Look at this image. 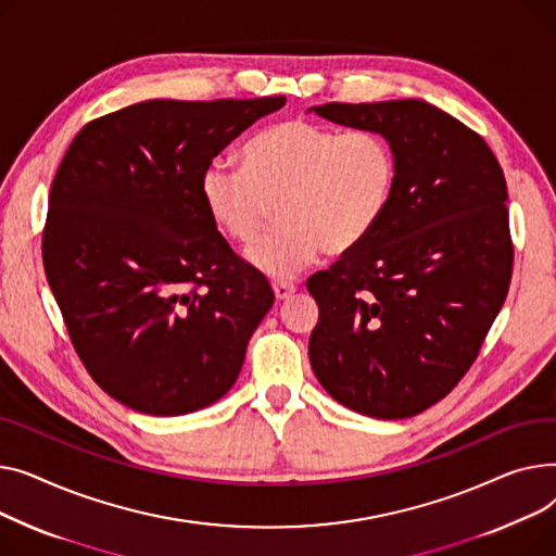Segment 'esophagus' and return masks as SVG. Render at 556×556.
Returning <instances> with one entry per match:
<instances>
[{"label":"esophagus","instance_id":"34e87169","mask_svg":"<svg viewBox=\"0 0 556 556\" xmlns=\"http://www.w3.org/2000/svg\"><path fill=\"white\" fill-rule=\"evenodd\" d=\"M293 291H296V285H293V282H285V280L274 282V293H276L278 301H287Z\"/></svg>","mask_w":556,"mask_h":556}]
</instances>
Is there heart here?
<instances>
[{"instance_id": "1", "label": "heart", "mask_w": 556, "mask_h": 556, "mask_svg": "<svg viewBox=\"0 0 556 556\" xmlns=\"http://www.w3.org/2000/svg\"><path fill=\"white\" fill-rule=\"evenodd\" d=\"M242 163H208L200 194L213 224L240 247L257 242L278 206L282 226L249 253L274 280L293 278L320 251H354L383 217L400 173L395 146L381 132H341L305 118L265 127L244 146Z\"/></svg>"}]
</instances>
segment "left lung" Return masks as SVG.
Listing matches in <instances>:
<instances>
[{"mask_svg":"<svg viewBox=\"0 0 556 556\" xmlns=\"http://www.w3.org/2000/svg\"><path fill=\"white\" fill-rule=\"evenodd\" d=\"M314 112L395 146L400 173L383 217L307 289L316 379L343 406L413 417L473 366L514 267L507 184L471 127L424 101L328 103Z\"/></svg>","mask_w":556,"mask_h":556,"instance_id":"left-lung-1","label":"left lung"}]
</instances>
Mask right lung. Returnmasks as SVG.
<instances>
[{
  "label": "right lung",
  "instance_id": "right-lung-1",
  "mask_svg": "<svg viewBox=\"0 0 556 556\" xmlns=\"http://www.w3.org/2000/svg\"><path fill=\"white\" fill-rule=\"evenodd\" d=\"M285 96L146 101L89 121L49 192L42 260L91 379L148 415L228 393L274 305L267 278L228 247L200 179Z\"/></svg>",
  "mask_w": 556,
  "mask_h": 556
}]
</instances>
